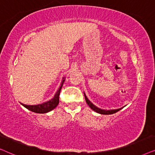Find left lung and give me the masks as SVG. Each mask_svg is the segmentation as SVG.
Segmentation results:
<instances>
[{
	"label": "left lung",
	"instance_id": "left-lung-1",
	"mask_svg": "<svg viewBox=\"0 0 155 155\" xmlns=\"http://www.w3.org/2000/svg\"><path fill=\"white\" fill-rule=\"evenodd\" d=\"M84 96H85V99H86V101L87 103V104L88 105V106L90 107L92 110H94V111H96V113H100V114H103V115H110V114H113V113H115L117 111H119L120 110H121L122 108H120V109H116V110H102V109L98 108V107H96V106H94V104H92L91 102L87 98V97L84 94Z\"/></svg>",
	"mask_w": 155,
	"mask_h": 155
}]
</instances>
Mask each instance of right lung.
I'll return each mask as SVG.
<instances>
[{
	"mask_svg": "<svg viewBox=\"0 0 155 155\" xmlns=\"http://www.w3.org/2000/svg\"><path fill=\"white\" fill-rule=\"evenodd\" d=\"M64 82V79L61 82V86L59 87V90L57 91V92L55 94L54 97L52 99H51L49 101L45 102L44 104H39V105H34V106H29V105H25L23 104H21L24 107H25L27 109L30 110L34 113H48L51 110H53L54 108H55L57 106V105L59 104V94H60V91L61 88H62L63 84Z\"/></svg>",
	"mask_w": 155,
	"mask_h": 155,
	"instance_id": "1",
	"label": "right lung"
}]
</instances>
